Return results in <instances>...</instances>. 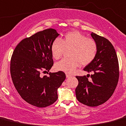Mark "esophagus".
<instances>
[{
    "instance_id": "1",
    "label": "esophagus",
    "mask_w": 126,
    "mask_h": 126,
    "mask_svg": "<svg viewBox=\"0 0 126 126\" xmlns=\"http://www.w3.org/2000/svg\"><path fill=\"white\" fill-rule=\"evenodd\" d=\"M66 75L67 78H69L71 77H72V75H71V74H66Z\"/></svg>"
}]
</instances>
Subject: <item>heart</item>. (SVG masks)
Instances as JSON below:
<instances>
[{"label":"heart","mask_w":126,"mask_h":126,"mask_svg":"<svg viewBox=\"0 0 126 126\" xmlns=\"http://www.w3.org/2000/svg\"><path fill=\"white\" fill-rule=\"evenodd\" d=\"M66 49H71V59H62L55 63L57 71L71 73L81 64L88 65L93 62L97 54L98 46L92 39L87 38L79 31L69 32L61 39L53 41L51 50L52 57L55 60L62 57Z\"/></svg>","instance_id":"1"}]
</instances>
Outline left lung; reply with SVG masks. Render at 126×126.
I'll return each instance as SVG.
<instances>
[{
	"label": "left lung",
	"instance_id": "left-lung-1",
	"mask_svg": "<svg viewBox=\"0 0 126 126\" xmlns=\"http://www.w3.org/2000/svg\"><path fill=\"white\" fill-rule=\"evenodd\" d=\"M91 36L97 44V54L84 71L93 72L91 75L92 79L89 80L86 75L76 76L79 84L75 89V94L81 103L96 107L108 101L114 92L119 79V64L112 43L94 32Z\"/></svg>",
	"mask_w": 126,
	"mask_h": 126
}]
</instances>
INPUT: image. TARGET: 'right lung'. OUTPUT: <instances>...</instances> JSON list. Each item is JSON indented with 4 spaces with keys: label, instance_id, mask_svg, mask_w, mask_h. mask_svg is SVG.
I'll use <instances>...</instances> for the list:
<instances>
[{
    "label": "right lung",
    "instance_id": "1",
    "mask_svg": "<svg viewBox=\"0 0 126 126\" xmlns=\"http://www.w3.org/2000/svg\"><path fill=\"white\" fill-rule=\"evenodd\" d=\"M59 34L49 28L23 39L11 59L10 72L14 87L29 104L46 108L58 98L57 89L66 79L63 71L48 73L54 64L51 47ZM49 73V76L41 73Z\"/></svg>",
    "mask_w": 126,
    "mask_h": 126
}]
</instances>
